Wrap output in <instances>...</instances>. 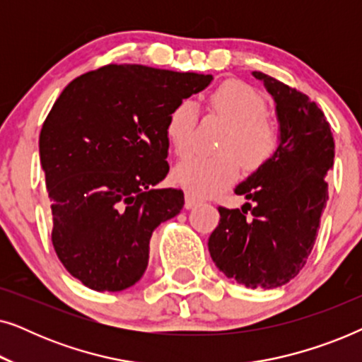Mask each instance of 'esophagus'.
<instances>
[{
	"instance_id": "esophagus-1",
	"label": "esophagus",
	"mask_w": 362,
	"mask_h": 362,
	"mask_svg": "<svg viewBox=\"0 0 362 362\" xmlns=\"http://www.w3.org/2000/svg\"><path fill=\"white\" fill-rule=\"evenodd\" d=\"M197 204H199V201H197L196 197H192L191 194L185 196V207H186V209H192V207L197 206Z\"/></svg>"
}]
</instances>
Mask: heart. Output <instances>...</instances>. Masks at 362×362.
I'll return each mask as SVG.
<instances>
[{"mask_svg": "<svg viewBox=\"0 0 362 362\" xmlns=\"http://www.w3.org/2000/svg\"><path fill=\"white\" fill-rule=\"evenodd\" d=\"M207 107L229 123L222 136L219 155H189L177 163L173 177L196 197L214 196L239 176L242 161L249 170L267 165L279 150L280 128L267 115V102L260 92L242 81L222 82L211 92ZM196 105L189 100L173 108L166 122V138L177 155H186L192 145Z\"/></svg>", "mask_w": 362, "mask_h": 362, "instance_id": "1", "label": "heart"}]
</instances>
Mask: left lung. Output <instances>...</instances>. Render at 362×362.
<instances>
[{
    "mask_svg": "<svg viewBox=\"0 0 362 362\" xmlns=\"http://www.w3.org/2000/svg\"><path fill=\"white\" fill-rule=\"evenodd\" d=\"M252 76L274 98L280 145L267 165L235 186V194L252 204L219 207V226L207 247L226 276L247 288L269 290L295 279L311 254L328 201L325 176L334 163V140L308 95L264 72Z\"/></svg>",
    "mask_w": 362,
    "mask_h": 362,
    "instance_id": "1",
    "label": "left lung"
}]
</instances>
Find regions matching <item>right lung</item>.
<instances>
[{
    "label": "right lung",
    "instance_id": "1",
    "mask_svg": "<svg viewBox=\"0 0 362 362\" xmlns=\"http://www.w3.org/2000/svg\"><path fill=\"white\" fill-rule=\"evenodd\" d=\"M212 76L110 64L64 88L39 135L52 211V245L66 270L95 291L141 279L150 239L185 206L180 189H158L168 166L173 108Z\"/></svg>",
    "mask_w": 362,
    "mask_h": 362
}]
</instances>
